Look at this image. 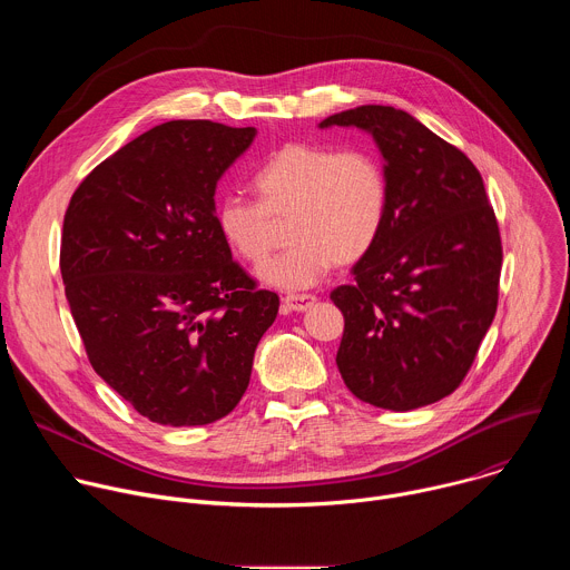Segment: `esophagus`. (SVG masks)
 Wrapping results in <instances>:
<instances>
[{
    "label": "esophagus",
    "mask_w": 570,
    "mask_h": 570,
    "mask_svg": "<svg viewBox=\"0 0 570 570\" xmlns=\"http://www.w3.org/2000/svg\"><path fill=\"white\" fill-rule=\"evenodd\" d=\"M313 302H315V295H306V293H302V295H286L284 297V311L302 313V311L311 308Z\"/></svg>",
    "instance_id": "esophagus-1"
}]
</instances>
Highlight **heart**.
<instances>
[{"label": "heart", "mask_w": 570, "mask_h": 570, "mask_svg": "<svg viewBox=\"0 0 570 570\" xmlns=\"http://www.w3.org/2000/svg\"><path fill=\"white\" fill-rule=\"evenodd\" d=\"M255 189L259 200L220 198L216 227L234 255L259 264L273 248L275 220H288L293 246L257 271L282 291L315 286L334 264L363 259L387 216V178L365 148L286 144L259 167Z\"/></svg>", "instance_id": "1"}]
</instances>
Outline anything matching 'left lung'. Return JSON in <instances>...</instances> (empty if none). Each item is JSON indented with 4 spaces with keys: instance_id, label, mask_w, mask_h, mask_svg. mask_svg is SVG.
Instances as JSON below:
<instances>
[{
    "instance_id": "left-lung-1",
    "label": "left lung",
    "mask_w": 570,
    "mask_h": 570,
    "mask_svg": "<svg viewBox=\"0 0 570 570\" xmlns=\"http://www.w3.org/2000/svg\"><path fill=\"white\" fill-rule=\"evenodd\" d=\"M370 132L383 155L387 216L374 248L332 291L345 315L336 365L376 409L405 413L451 394L492 327L501 234L473 161L413 115L361 106L320 121Z\"/></svg>"
}]
</instances>
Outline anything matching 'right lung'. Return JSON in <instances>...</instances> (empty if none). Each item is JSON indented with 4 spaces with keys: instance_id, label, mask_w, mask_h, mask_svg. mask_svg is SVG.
<instances>
[{
    "instance_id": "1",
    "label": "right lung",
    "mask_w": 570,
    "mask_h": 570,
    "mask_svg": "<svg viewBox=\"0 0 570 570\" xmlns=\"http://www.w3.org/2000/svg\"><path fill=\"white\" fill-rule=\"evenodd\" d=\"M257 130L205 119L139 135L78 185L65 295L95 372L146 420L203 426L236 409L279 297L234 259L216 183Z\"/></svg>"
}]
</instances>
